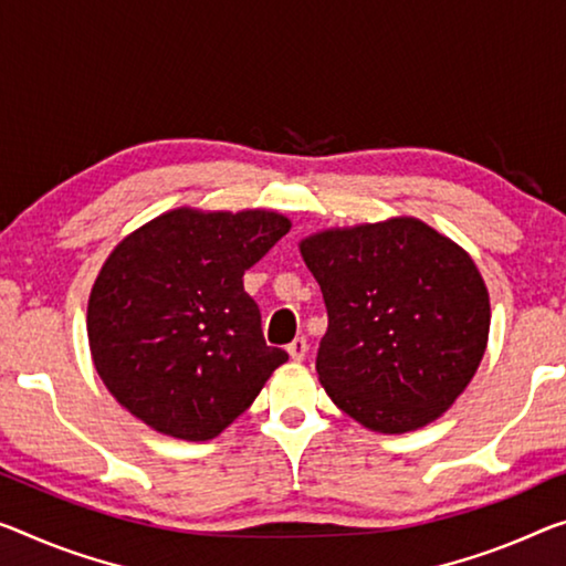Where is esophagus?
Wrapping results in <instances>:
<instances>
[{
    "mask_svg": "<svg viewBox=\"0 0 566 566\" xmlns=\"http://www.w3.org/2000/svg\"><path fill=\"white\" fill-rule=\"evenodd\" d=\"M306 352H308L306 336H295L293 342L289 344V354H291L293 361H303V359H306Z\"/></svg>",
    "mask_w": 566,
    "mask_h": 566,
    "instance_id": "1",
    "label": "esophagus"
}]
</instances>
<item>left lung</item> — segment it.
Returning a JSON list of instances; mask_svg holds the SVG:
<instances>
[{
	"label": "left lung",
	"instance_id": "8db88e82",
	"mask_svg": "<svg viewBox=\"0 0 566 566\" xmlns=\"http://www.w3.org/2000/svg\"><path fill=\"white\" fill-rule=\"evenodd\" d=\"M324 293L328 328L316 371L364 428L432 422L473 379L491 306L465 250L412 217L326 230L301 242Z\"/></svg>",
	"mask_w": 566,
	"mask_h": 566
}]
</instances>
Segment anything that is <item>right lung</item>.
<instances>
[{"mask_svg":"<svg viewBox=\"0 0 566 566\" xmlns=\"http://www.w3.org/2000/svg\"><path fill=\"white\" fill-rule=\"evenodd\" d=\"M291 222L265 210H174L118 242L88 301L93 364L156 432L210 440L289 354L268 346L242 275Z\"/></svg>","mask_w":566,"mask_h":566,"instance_id":"add662e5","label":"right lung"}]
</instances>
